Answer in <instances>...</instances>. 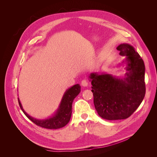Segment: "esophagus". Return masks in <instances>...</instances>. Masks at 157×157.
Listing matches in <instances>:
<instances>
[{
    "label": "esophagus",
    "mask_w": 157,
    "mask_h": 157,
    "mask_svg": "<svg viewBox=\"0 0 157 157\" xmlns=\"http://www.w3.org/2000/svg\"><path fill=\"white\" fill-rule=\"evenodd\" d=\"M81 84H82V86H88V80H87L86 79H84V80H82V82H81Z\"/></svg>",
    "instance_id": "esophagus-1"
}]
</instances>
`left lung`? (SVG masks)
I'll return each instance as SVG.
<instances>
[{
  "label": "left lung",
  "mask_w": 157,
  "mask_h": 157,
  "mask_svg": "<svg viewBox=\"0 0 157 157\" xmlns=\"http://www.w3.org/2000/svg\"><path fill=\"white\" fill-rule=\"evenodd\" d=\"M117 49L126 56V77L118 78L112 75L97 73L89 76L94 103L98 115L104 119L121 120L130 117L138 108L145 94V65L132 46L121 44Z\"/></svg>",
  "instance_id": "obj_1"
}]
</instances>
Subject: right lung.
Segmentation results:
<instances>
[{"mask_svg": "<svg viewBox=\"0 0 157 157\" xmlns=\"http://www.w3.org/2000/svg\"><path fill=\"white\" fill-rule=\"evenodd\" d=\"M80 92V86L77 84L66 90L61 99L59 108L54 115L44 120L33 118L24 111L18 98L19 105L25 116L37 126L47 129H58L65 126L69 122L72 113V103L74 99Z\"/></svg>", "mask_w": 157, "mask_h": 157, "instance_id": "right-lung-1", "label": "right lung"}]
</instances>
